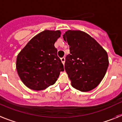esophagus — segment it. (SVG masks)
I'll return each mask as SVG.
<instances>
[{"label":"esophagus","instance_id":"obj_1","mask_svg":"<svg viewBox=\"0 0 122 122\" xmlns=\"http://www.w3.org/2000/svg\"><path fill=\"white\" fill-rule=\"evenodd\" d=\"M61 62L63 64H64V62H65V58L64 57H62V58H61Z\"/></svg>","mask_w":122,"mask_h":122}]
</instances>
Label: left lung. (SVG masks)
I'll use <instances>...</instances> for the list:
<instances>
[{"instance_id":"8db88e82","label":"left lung","mask_w":122,"mask_h":122,"mask_svg":"<svg viewBox=\"0 0 122 122\" xmlns=\"http://www.w3.org/2000/svg\"><path fill=\"white\" fill-rule=\"evenodd\" d=\"M69 45L64 68L72 86L89 92L102 80L109 66L107 53L95 39L84 32L69 30L63 35Z\"/></svg>"}]
</instances>
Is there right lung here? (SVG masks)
I'll list each match as a JSON object with an SVG mask.
<instances>
[{"label":"right lung","instance_id":"1","mask_svg":"<svg viewBox=\"0 0 122 122\" xmlns=\"http://www.w3.org/2000/svg\"><path fill=\"white\" fill-rule=\"evenodd\" d=\"M61 36L60 30H44L36 36L18 54L16 69L24 84L34 90L53 85L64 71L54 44Z\"/></svg>","mask_w":122,"mask_h":122}]
</instances>
